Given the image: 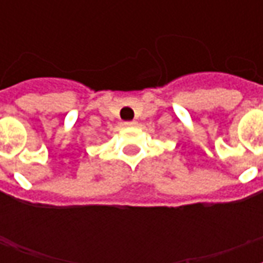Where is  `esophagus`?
Instances as JSON below:
<instances>
[{"mask_svg":"<svg viewBox=\"0 0 263 263\" xmlns=\"http://www.w3.org/2000/svg\"><path fill=\"white\" fill-rule=\"evenodd\" d=\"M135 125V121H125L124 123V127H134Z\"/></svg>","mask_w":263,"mask_h":263,"instance_id":"esophagus-1","label":"esophagus"}]
</instances>
